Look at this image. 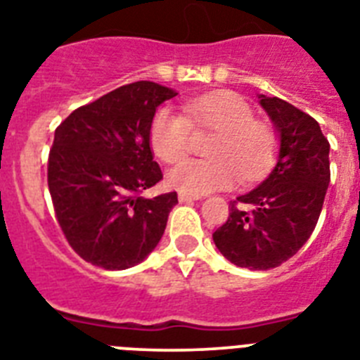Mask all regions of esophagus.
<instances>
[{"label": "esophagus", "instance_id": "1", "mask_svg": "<svg viewBox=\"0 0 360 360\" xmlns=\"http://www.w3.org/2000/svg\"><path fill=\"white\" fill-rule=\"evenodd\" d=\"M200 196L198 195H189V193H178V200L180 202H195L198 200Z\"/></svg>", "mask_w": 360, "mask_h": 360}]
</instances>
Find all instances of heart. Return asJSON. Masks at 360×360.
Wrapping results in <instances>:
<instances>
[{"label": "heart", "instance_id": "1", "mask_svg": "<svg viewBox=\"0 0 360 360\" xmlns=\"http://www.w3.org/2000/svg\"><path fill=\"white\" fill-rule=\"evenodd\" d=\"M187 118L169 107L156 110L150 122V147L160 160L174 164L191 149L193 129L214 131L210 143L213 160H187L167 173L169 186L189 195H207L231 187L238 180L262 176L276 153L275 133L255 122L250 103L231 92L195 98L186 103Z\"/></svg>", "mask_w": 360, "mask_h": 360}]
</instances>
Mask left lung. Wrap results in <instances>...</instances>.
Instances as JSON below:
<instances>
[{
    "mask_svg": "<svg viewBox=\"0 0 360 360\" xmlns=\"http://www.w3.org/2000/svg\"><path fill=\"white\" fill-rule=\"evenodd\" d=\"M278 136L271 173L236 196L214 245L238 268L271 269L306 244L330 186V143L321 125L288 101L259 94Z\"/></svg>",
    "mask_w": 360,
    "mask_h": 360,
    "instance_id": "8db88e82",
    "label": "left lung"
}]
</instances>
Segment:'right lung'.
Returning <instances> with one entry per match:
<instances>
[{"mask_svg":"<svg viewBox=\"0 0 360 360\" xmlns=\"http://www.w3.org/2000/svg\"><path fill=\"white\" fill-rule=\"evenodd\" d=\"M176 96L155 82H134L70 112L54 133L49 191L72 250L98 268H133L164 235L176 193L143 198L162 180L150 150L158 105Z\"/></svg>","mask_w":360,"mask_h":360,"instance_id":"1","label":"right lung"}]
</instances>
